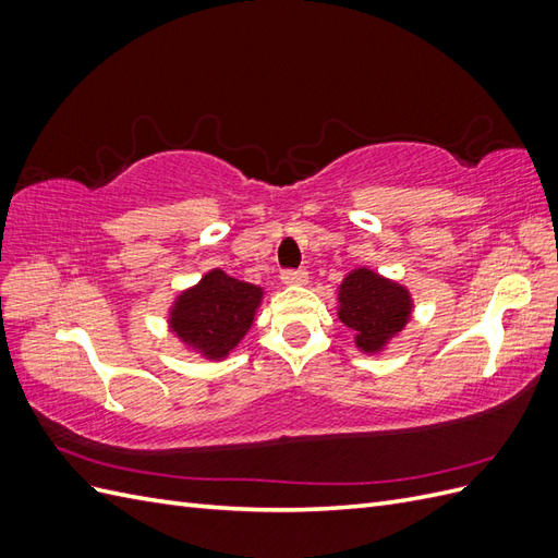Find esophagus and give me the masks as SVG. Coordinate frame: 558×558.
<instances>
[{
    "label": "esophagus",
    "mask_w": 558,
    "mask_h": 558,
    "mask_svg": "<svg viewBox=\"0 0 558 558\" xmlns=\"http://www.w3.org/2000/svg\"><path fill=\"white\" fill-rule=\"evenodd\" d=\"M281 281L286 286H305L310 281V272L307 269H286L281 272Z\"/></svg>",
    "instance_id": "esophagus-1"
}]
</instances>
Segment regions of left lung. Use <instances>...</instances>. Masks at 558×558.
Segmentation results:
<instances>
[{
  "label": "left lung",
  "mask_w": 558,
  "mask_h": 558,
  "mask_svg": "<svg viewBox=\"0 0 558 558\" xmlns=\"http://www.w3.org/2000/svg\"><path fill=\"white\" fill-rule=\"evenodd\" d=\"M414 298L408 286L365 265L353 267L337 289V318L353 332L365 356H379L408 328Z\"/></svg>",
  "instance_id": "left-lung-1"
}]
</instances>
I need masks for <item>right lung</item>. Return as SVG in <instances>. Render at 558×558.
<instances>
[{
  "mask_svg": "<svg viewBox=\"0 0 558 558\" xmlns=\"http://www.w3.org/2000/svg\"><path fill=\"white\" fill-rule=\"evenodd\" d=\"M265 291L214 267L181 291L167 310V326L199 359L226 361L256 320Z\"/></svg>",
  "mask_w": 558,
  "mask_h": 558,
  "instance_id": "obj_1",
  "label": "right lung"
}]
</instances>
